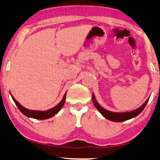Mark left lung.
<instances>
[{
    "instance_id": "8db88e82",
    "label": "left lung",
    "mask_w": 160,
    "mask_h": 160,
    "mask_svg": "<svg viewBox=\"0 0 160 160\" xmlns=\"http://www.w3.org/2000/svg\"><path fill=\"white\" fill-rule=\"evenodd\" d=\"M148 99L149 98H148L146 102H144L142 105L140 106V108H138V109L132 110V111L129 112H112L110 111V110H108L105 109L104 108H102L101 105L98 103L97 99H96L94 94H92V100L93 103L96 108L99 110V112L101 113L102 116L105 117V118L108 119V120L114 121V122H121V121H124L127 120H129V119H131L132 118H135L137 116H138L140 112H141L142 110H143L144 108L146 107V104L148 103Z\"/></svg>"
}]
</instances>
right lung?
<instances>
[{
  "label": "right lung",
  "mask_w": 160,
  "mask_h": 160,
  "mask_svg": "<svg viewBox=\"0 0 160 160\" xmlns=\"http://www.w3.org/2000/svg\"><path fill=\"white\" fill-rule=\"evenodd\" d=\"M11 96H12V99L14 100V103L16 104V105L18 106L19 110H20V112H22L23 115H25V116L28 117V118L39 119V120H44V119L50 118L51 117L54 116L55 115H56L59 111H60V110L62 108V107L65 103L67 92L64 93V96H63L62 100L59 102L58 105L55 106L54 108H51V109H49L48 110H44V111H41V110H32L27 109V108H25L23 107V106L21 105L15 99H14L13 96L12 94H11Z\"/></svg>",
  "instance_id": "add662e5"
}]
</instances>
